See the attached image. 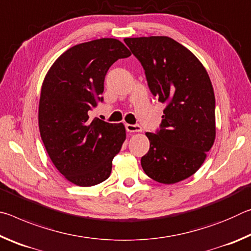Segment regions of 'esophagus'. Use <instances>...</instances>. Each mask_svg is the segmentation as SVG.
<instances>
[{
	"label": "esophagus",
	"instance_id": "34e87169",
	"mask_svg": "<svg viewBox=\"0 0 251 251\" xmlns=\"http://www.w3.org/2000/svg\"><path fill=\"white\" fill-rule=\"evenodd\" d=\"M125 127H126V130L129 131V133H138V131H142V127L138 124H134V125L126 124Z\"/></svg>",
	"mask_w": 251,
	"mask_h": 251
}]
</instances>
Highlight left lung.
Returning <instances> with one entry per match:
<instances>
[{"instance_id": "obj_1", "label": "left lung", "mask_w": 251, "mask_h": 251, "mask_svg": "<svg viewBox=\"0 0 251 251\" xmlns=\"http://www.w3.org/2000/svg\"><path fill=\"white\" fill-rule=\"evenodd\" d=\"M145 71L151 94L166 107L159 129L146 133L142 157L148 177L175 184L196 173L216 137L215 94L209 76L188 49L168 36L125 39Z\"/></svg>"}]
</instances>
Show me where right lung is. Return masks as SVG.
I'll list each match as a JSON object with an SVG mask.
<instances>
[{"mask_svg": "<svg viewBox=\"0 0 251 251\" xmlns=\"http://www.w3.org/2000/svg\"><path fill=\"white\" fill-rule=\"evenodd\" d=\"M130 56L115 39H100L65 50L46 74L41 90L39 127L54 166L82 187L100 184L126 138L125 126L94 118L103 101L104 79L117 59Z\"/></svg>", "mask_w": 251, "mask_h": 251, "instance_id": "add662e5", "label": "right lung"}]
</instances>
